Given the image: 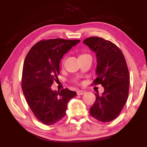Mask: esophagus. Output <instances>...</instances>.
Here are the masks:
<instances>
[{"label":"esophagus","instance_id":"34e87169","mask_svg":"<svg viewBox=\"0 0 147 147\" xmlns=\"http://www.w3.org/2000/svg\"><path fill=\"white\" fill-rule=\"evenodd\" d=\"M86 92L84 90H78L77 91V94H78V95H82V94H85Z\"/></svg>","mask_w":147,"mask_h":147}]
</instances>
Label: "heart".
I'll list each match as a JSON object with an SVG mask.
<instances>
[{"instance_id":"b5f03b06","label":"heart","mask_w":147,"mask_h":147,"mask_svg":"<svg viewBox=\"0 0 147 147\" xmlns=\"http://www.w3.org/2000/svg\"><path fill=\"white\" fill-rule=\"evenodd\" d=\"M87 55H89V54H82V55H80V56H87Z\"/></svg>"}]
</instances>
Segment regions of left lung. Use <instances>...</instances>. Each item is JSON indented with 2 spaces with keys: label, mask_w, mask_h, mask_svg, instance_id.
Instances as JSON below:
<instances>
[{
  "label": "left lung",
  "mask_w": 147,
  "mask_h": 147,
  "mask_svg": "<svg viewBox=\"0 0 147 147\" xmlns=\"http://www.w3.org/2000/svg\"><path fill=\"white\" fill-rule=\"evenodd\" d=\"M83 43L96 54L97 77L93 84L104 88L101 95L95 93L90 114L99 121H111L120 114L128 96L130 76L125 58L117 46L103 38L91 37Z\"/></svg>",
  "instance_id": "1"
}]
</instances>
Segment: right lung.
Segmentation results:
<instances>
[{
	"label": "right lung",
	"mask_w": 147,
	"mask_h": 147,
	"mask_svg": "<svg viewBox=\"0 0 147 147\" xmlns=\"http://www.w3.org/2000/svg\"><path fill=\"white\" fill-rule=\"evenodd\" d=\"M80 41L42 40L32 47L24 59L21 83L23 94L34 115L47 125L63 119L69 100L76 95V92L68 89L56 91L51 87L58 78L63 55Z\"/></svg>",
	"instance_id": "obj_1"
}]
</instances>
